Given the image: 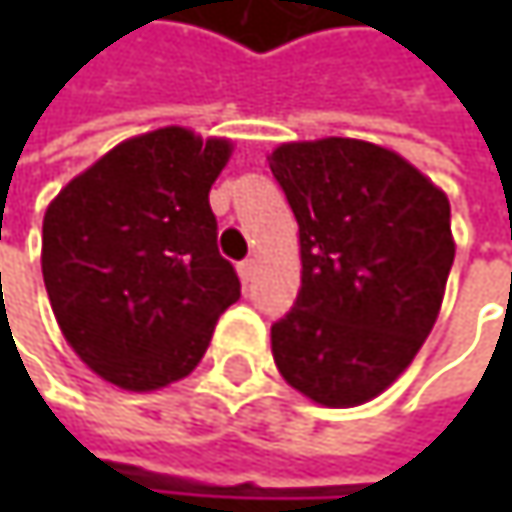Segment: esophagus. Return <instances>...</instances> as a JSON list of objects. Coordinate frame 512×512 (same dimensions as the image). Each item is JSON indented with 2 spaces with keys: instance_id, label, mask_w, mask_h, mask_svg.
Segmentation results:
<instances>
[{
  "instance_id": "obj_1",
  "label": "esophagus",
  "mask_w": 512,
  "mask_h": 512,
  "mask_svg": "<svg viewBox=\"0 0 512 512\" xmlns=\"http://www.w3.org/2000/svg\"><path fill=\"white\" fill-rule=\"evenodd\" d=\"M237 272H240V281L249 284V281L255 278V260H243V263L237 266Z\"/></svg>"
}]
</instances>
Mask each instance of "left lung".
Masks as SVG:
<instances>
[{"mask_svg":"<svg viewBox=\"0 0 512 512\" xmlns=\"http://www.w3.org/2000/svg\"><path fill=\"white\" fill-rule=\"evenodd\" d=\"M272 177L299 225L302 287L272 323L281 376L323 406L385 391L427 341L454 266L451 204L394 151L281 145Z\"/></svg>","mask_w":512,"mask_h":512,"instance_id":"obj_1","label":"left lung"}]
</instances>
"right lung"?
I'll list each match as a JSON object with an SVG mask.
<instances>
[{
	"instance_id": "1",
	"label": "right lung",
	"mask_w": 512,
	"mask_h": 512,
	"mask_svg": "<svg viewBox=\"0 0 512 512\" xmlns=\"http://www.w3.org/2000/svg\"><path fill=\"white\" fill-rule=\"evenodd\" d=\"M228 156L225 139L162 127L112 148L50 204L41 269L52 314L112 385L154 391L192 373L240 299L210 210Z\"/></svg>"
}]
</instances>
